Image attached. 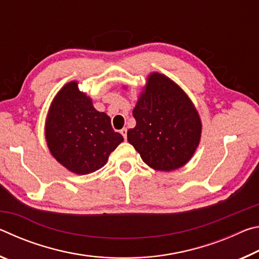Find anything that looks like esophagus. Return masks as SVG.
I'll list each match as a JSON object with an SVG mask.
<instances>
[{"label": "esophagus", "mask_w": 259, "mask_h": 259, "mask_svg": "<svg viewBox=\"0 0 259 259\" xmlns=\"http://www.w3.org/2000/svg\"><path fill=\"white\" fill-rule=\"evenodd\" d=\"M126 131H128V130H126V128H123V129L120 130V134H121L122 136H123L124 139L126 138Z\"/></svg>", "instance_id": "1"}]
</instances>
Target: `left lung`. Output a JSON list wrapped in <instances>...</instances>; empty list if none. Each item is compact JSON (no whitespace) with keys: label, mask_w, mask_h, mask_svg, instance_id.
<instances>
[{"label":"left lung","mask_w":259,"mask_h":259,"mask_svg":"<svg viewBox=\"0 0 259 259\" xmlns=\"http://www.w3.org/2000/svg\"><path fill=\"white\" fill-rule=\"evenodd\" d=\"M133 114L136 126L126 137L148 166L172 171L192 159L202 123L191 98L171 78L151 73Z\"/></svg>","instance_id":"8db88e82"}]
</instances>
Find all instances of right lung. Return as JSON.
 <instances>
[{"label": "right lung", "instance_id": "right-lung-1", "mask_svg": "<svg viewBox=\"0 0 259 259\" xmlns=\"http://www.w3.org/2000/svg\"><path fill=\"white\" fill-rule=\"evenodd\" d=\"M45 135L51 155L76 175H88L106 164L123 142L113 130L106 113L94 107L93 99L71 81L57 93L47 114Z\"/></svg>", "mask_w": 259, "mask_h": 259}]
</instances>
